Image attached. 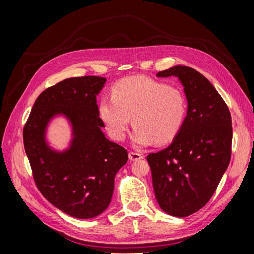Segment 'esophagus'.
I'll return each mask as SVG.
<instances>
[{
	"mask_svg": "<svg viewBox=\"0 0 254 254\" xmlns=\"http://www.w3.org/2000/svg\"><path fill=\"white\" fill-rule=\"evenodd\" d=\"M129 159L131 161H137V160L143 159V155H141V153H137V152L130 151L129 152Z\"/></svg>",
	"mask_w": 254,
	"mask_h": 254,
	"instance_id": "1",
	"label": "esophagus"
}]
</instances>
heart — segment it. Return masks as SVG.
<instances>
[{"instance_id": "b5f03b06", "label": "heart", "mask_w": 254, "mask_h": 254, "mask_svg": "<svg viewBox=\"0 0 254 254\" xmlns=\"http://www.w3.org/2000/svg\"><path fill=\"white\" fill-rule=\"evenodd\" d=\"M98 113L115 141L124 140L132 118L134 146L166 145L181 131L187 99L178 87L132 76L114 84L112 97L105 96L99 101Z\"/></svg>"}]
</instances>
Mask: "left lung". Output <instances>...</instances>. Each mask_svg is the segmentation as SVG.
<instances>
[{
	"label": "left lung",
	"instance_id": "8db88e82",
	"mask_svg": "<svg viewBox=\"0 0 254 254\" xmlns=\"http://www.w3.org/2000/svg\"><path fill=\"white\" fill-rule=\"evenodd\" d=\"M177 77L188 102L178 136L149 153L152 186L161 210L187 217L203 207L216 190L231 158L232 121L224 99L202 74L184 65L159 72Z\"/></svg>",
	"mask_w": 254,
	"mask_h": 254
}]
</instances>
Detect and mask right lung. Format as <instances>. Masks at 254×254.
<instances>
[{"label":"right lung","instance_id":"add662e5","mask_svg":"<svg viewBox=\"0 0 254 254\" xmlns=\"http://www.w3.org/2000/svg\"><path fill=\"white\" fill-rule=\"evenodd\" d=\"M106 83L97 76L67 78L38 96L23 130L26 156L41 194L58 210L79 219L94 218L111 202L114 177L128 152L107 139L96 96ZM61 116L71 129L63 151L46 137L49 123Z\"/></svg>","mask_w":254,"mask_h":254}]
</instances>
